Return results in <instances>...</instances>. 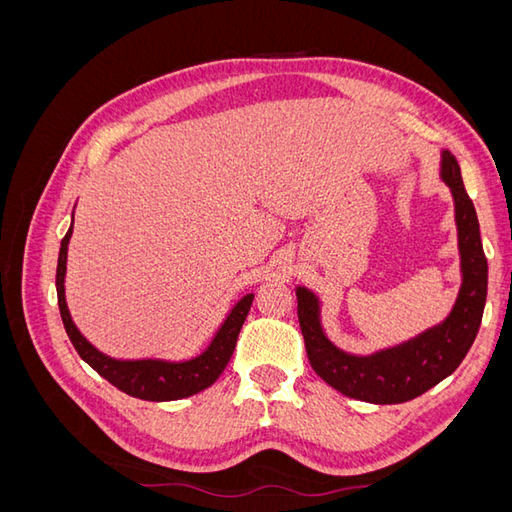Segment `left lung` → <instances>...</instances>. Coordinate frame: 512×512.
<instances>
[{
  "instance_id": "1",
  "label": "left lung",
  "mask_w": 512,
  "mask_h": 512,
  "mask_svg": "<svg viewBox=\"0 0 512 512\" xmlns=\"http://www.w3.org/2000/svg\"><path fill=\"white\" fill-rule=\"evenodd\" d=\"M440 179L453 196L461 273L457 299L442 322L406 342L354 354L335 346L324 333L318 294L305 286L294 288L307 359L324 382L346 397L380 406L404 404L451 376L474 344L487 299V258L476 209L448 149L440 151Z\"/></svg>"
}]
</instances>
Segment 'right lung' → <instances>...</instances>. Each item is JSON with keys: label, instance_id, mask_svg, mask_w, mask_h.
I'll return each instance as SVG.
<instances>
[{"label": "right lung", "instance_id": "add662e5", "mask_svg": "<svg viewBox=\"0 0 512 512\" xmlns=\"http://www.w3.org/2000/svg\"><path fill=\"white\" fill-rule=\"evenodd\" d=\"M74 226V211H72V224L61 239L59 258H57V303L59 314L64 320V329L70 337L72 346L79 352L81 359L96 369L98 374L117 386L119 391L128 393L132 397L145 399V401H175L196 395L205 391L215 380L220 378L224 367L228 365L232 350H235L239 331L245 322L247 312H250L254 294L247 292L230 307L220 329L211 337L209 346L185 361H166V359H115L100 352L89 339L76 327L70 309L66 303V262H68V243L72 237Z\"/></svg>", "mask_w": 512, "mask_h": 512}]
</instances>
